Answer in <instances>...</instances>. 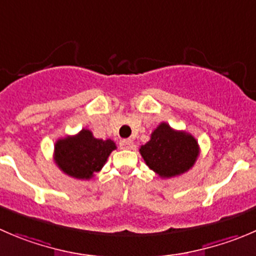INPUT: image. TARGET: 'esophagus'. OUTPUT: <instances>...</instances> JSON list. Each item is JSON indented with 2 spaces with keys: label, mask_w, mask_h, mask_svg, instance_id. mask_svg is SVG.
Returning a JSON list of instances; mask_svg holds the SVG:
<instances>
[{
  "label": "esophagus",
  "mask_w": 256,
  "mask_h": 256,
  "mask_svg": "<svg viewBox=\"0 0 256 256\" xmlns=\"http://www.w3.org/2000/svg\"><path fill=\"white\" fill-rule=\"evenodd\" d=\"M120 146L121 148H125V150H130V148H132L134 146V142L131 138H124V140L120 141Z\"/></svg>",
  "instance_id": "1"
}]
</instances>
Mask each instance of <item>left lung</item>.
<instances>
[{
    "mask_svg": "<svg viewBox=\"0 0 256 256\" xmlns=\"http://www.w3.org/2000/svg\"><path fill=\"white\" fill-rule=\"evenodd\" d=\"M146 165L160 178H168L186 172L199 156L196 138L185 131L174 130L161 122L151 134V138L140 148Z\"/></svg>",
    "mask_w": 256,
    "mask_h": 256,
    "instance_id": "8db88e82",
    "label": "left lung"
}]
</instances>
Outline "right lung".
<instances>
[{"instance_id":"1","label":"right lung","mask_w":256,"mask_h":256,"mask_svg":"<svg viewBox=\"0 0 256 256\" xmlns=\"http://www.w3.org/2000/svg\"><path fill=\"white\" fill-rule=\"evenodd\" d=\"M115 148L112 140L96 138L90 130L82 128L78 135L58 138L54 144V158L66 175L88 180L102 168Z\"/></svg>"}]
</instances>
